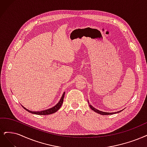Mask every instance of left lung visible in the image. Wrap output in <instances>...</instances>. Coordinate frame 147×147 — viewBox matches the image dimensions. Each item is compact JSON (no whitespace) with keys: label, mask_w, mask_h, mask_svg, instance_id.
<instances>
[{"label":"left lung","mask_w":147,"mask_h":147,"mask_svg":"<svg viewBox=\"0 0 147 147\" xmlns=\"http://www.w3.org/2000/svg\"><path fill=\"white\" fill-rule=\"evenodd\" d=\"M88 104H89V102H88ZM89 106H90V107L91 108V109L92 110H93L94 111H95V112H96V113H97L100 114V115H114V114L120 113L121 111H122H122L121 110V111H117V112H115V113H107V112L101 111H100V110H97V109H96V108H94V107H93V106L91 105H90Z\"/></svg>","instance_id":"8db88e82"}]
</instances>
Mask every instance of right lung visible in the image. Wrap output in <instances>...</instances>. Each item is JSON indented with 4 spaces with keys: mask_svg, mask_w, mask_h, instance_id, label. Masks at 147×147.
Masks as SVG:
<instances>
[{
    "mask_svg": "<svg viewBox=\"0 0 147 147\" xmlns=\"http://www.w3.org/2000/svg\"><path fill=\"white\" fill-rule=\"evenodd\" d=\"M65 92L63 93V95L61 97V99L59 101V102L57 104L54 106L53 107L49 108L48 110H45L43 111H30L28 109H26V108H25L24 107H23V108H24L25 110H26L27 111H28L29 113H31L32 114H34V115H51V114L54 113L55 112H56L57 110H59V108H61V107L62 106V104H63V98H64V96H65Z\"/></svg>",
    "mask_w": 147,
    "mask_h": 147,
    "instance_id": "1",
    "label": "right lung"
}]
</instances>
